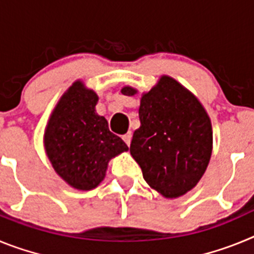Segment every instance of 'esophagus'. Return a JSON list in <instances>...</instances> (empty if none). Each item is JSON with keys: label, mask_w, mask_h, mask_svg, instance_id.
Instances as JSON below:
<instances>
[{"label": "esophagus", "mask_w": 254, "mask_h": 254, "mask_svg": "<svg viewBox=\"0 0 254 254\" xmlns=\"http://www.w3.org/2000/svg\"><path fill=\"white\" fill-rule=\"evenodd\" d=\"M122 138H123V141L126 142V145H127V146H129V145H131V140H132V133L131 132H128V133H126Z\"/></svg>", "instance_id": "1"}]
</instances>
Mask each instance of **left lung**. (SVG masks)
<instances>
[{"mask_svg":"<svg viewBox=\"0 0 254 254\" xmlns=\"http://www.w3.org/2000/svg\"><path fill=\"white\" fill-rule=\"evenodd\" d=\"M125 95H133L129 86ZM141 126L129 151L147 185L168 198L187 193L203 176L212 150V128L201 103L174 78L163 76L141 98Z\"/></svg>","mask_w":254,"mask_h":254,"instance_id":"left-lung-1","label":"left lung"}]
</instances>
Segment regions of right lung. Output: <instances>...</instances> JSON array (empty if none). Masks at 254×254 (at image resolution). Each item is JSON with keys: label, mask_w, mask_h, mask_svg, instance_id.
Returning a JSON list of instances; mask_svg holds the SVG:
<instances>
[{"label": "right lung", "mask_w": 254, "mask_h": 254, "mask_svg": "<svg viewBox=\"0 0 254 254\" xmlns=\"http://www.w3.org/2000/svg\"><path fill=\"white\" fill-rule=\"evenodd\" d=\"M96 103L98 95L76 81L56 105L44 133L52 165L76 190L95 188L104 179L108 161L128 150L95 113Z\"/></svg>", "instance_id": "right-lung-1"}]
</instances>
